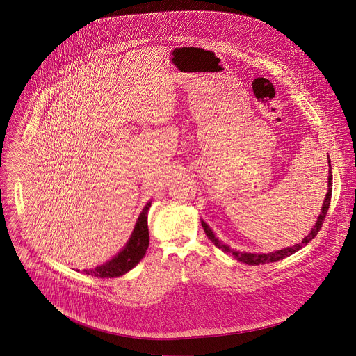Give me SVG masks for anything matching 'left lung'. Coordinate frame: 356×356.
Returning <instances> with one entry per match:
<instances>
[{
    "label": "left lung",
    "mask_w": 356,
    "mask_h": 356,
    "mask_svg": "<svg viewBox=\"0 0 356 356\" xmlns=\"http://www.w3.org/2000/svg\"><path fill=\"white\" fill-rule=\"evenodd\" d=\"M327 163H329V177H327V193H326V197L323 200L322 204V209L318 215V219L315 222V225L312 226L311 232L305 236V238L299 243V244H295L292 247H286V248H282V250H278V251H274V252H268V254H250V252H240V251H236V250H232L229 245H225L222 241H219L213 232L211 230V227L202 220V226H203L204 232L207 234V237L215 244V247H218L219 250H222L225 254H232L237 260L243 261V263H247V264H251V266H257V264H264V263H273V261H278V260H282L285 259L286 256H291V254L300 251L303 247H305L316 234L318 232L321 230L322 227V223L325 220V216H326V212L329 209V204H330V197H332V186H333V177H332V165H330V159H327Z\"/></svg>",
    "instance_id": "1"
}]
</instances>
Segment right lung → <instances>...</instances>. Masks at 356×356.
Segmentation results:
<instances>
[{"instance_id": "right-lung-1", "label": "right lung", "mask_w": 356, "mask_h": 356, "mask_svg": "<svg viewBox=\"0 0 356 356\" xmlns=\"http://www.w3.org/2000/svg\"><path fill=\"white\" fill-rule=\"evenodd\" d=\"M152 202L147 204L140 213L131 236L126 245L108 261L95 268L85 270L88 275L99 278H115L129 273L134 268L140 260L147 254L149 247V230H148V209Z\"/></svg>"}]
</instances>
